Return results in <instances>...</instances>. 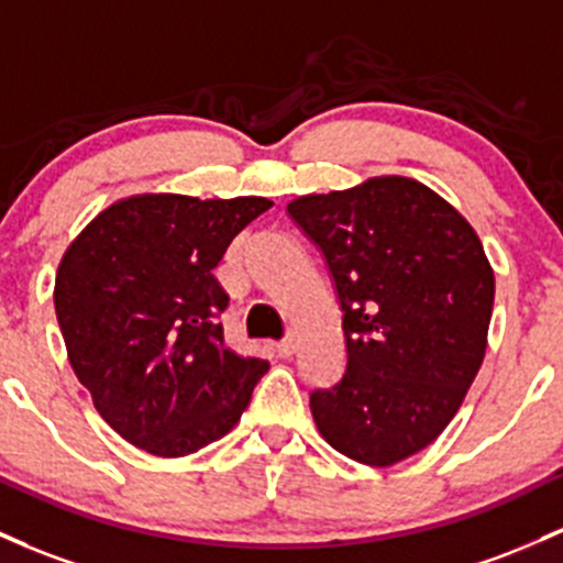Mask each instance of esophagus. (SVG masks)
<instances>
[{
    "mask_svg": "<svg viewBox=\"0 0 563 563\" xmlns=\"http://www.w3.org/2000/svg\"><path fill=\"white\" fill-rule=\"evenodd\" d=\"M294 350H296V339H294V333L291 336H286V339H280V342H275V352L280 357H291L294 355Z\"/></svg>",
    "mask_w": 563,
    "mask_h": 563,
    "instance_id": "esophagus-1",
    "label": "esophagus"
}]
</instances>
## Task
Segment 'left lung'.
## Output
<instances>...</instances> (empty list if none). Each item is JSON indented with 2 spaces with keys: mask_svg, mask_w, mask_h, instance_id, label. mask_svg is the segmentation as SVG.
I'll list each match as a JSON object with an SVG mask.
<instances>
[{
  "mask_svg": "<svg viewBox=\"0 0 563 563\" xmlns=\"http://www.w3.org/2000/svg\"><path fill=\"white\" fill-rule=\"evenodd\" d=\"M288 216L323 253L342 307L347 366L310 393L336 452L387 467L441 435L486 352L494 272L443 197L404 176L307 195Z\"/></svg>",
  "mask_w": 563,
  "mask_h": 563,
  "instance_id": "left-lung-1",
  "label": "left lung"
}]
</instances>
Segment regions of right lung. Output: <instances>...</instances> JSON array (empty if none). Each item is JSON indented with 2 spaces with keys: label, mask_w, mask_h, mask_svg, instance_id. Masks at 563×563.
<instances>
[{
  "label": "right lung",
  "mask_w": 563,
  "mask_h": 563,
  "mask_svg": "<svg viewBox=\"0 0 563 563\" xmlns=\"http://www.w3.org/2000/svg\"><path fill=\"white\" fill-rule=\"evenodd\" d=\"M269 208L267 197H128L60 258L53 299L69 363L133 446L184 456L219 441L267 374V361L224 344L230 296L213 269Z\"/></svg>",
  "instance_id": "1"
}]
</instances>
